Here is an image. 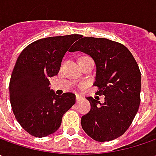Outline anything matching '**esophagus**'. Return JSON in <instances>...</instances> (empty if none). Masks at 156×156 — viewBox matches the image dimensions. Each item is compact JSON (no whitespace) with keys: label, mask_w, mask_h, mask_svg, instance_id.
Instances as JSON below:
<instances>
[{"label":"esophagus","mask_w":156,"mask_h":156,"mask_svg":"<svg viewBox=\"0 0 156 156\" xmlns=\"http://www.w3.org/2000/svg\"><path fill=\"white\" fill-rule=\"evenodd\" d=\"M81 98H82V97H81V96H79V95H76V101H79Z\"/></svg>","instance_id":"34e87169"}]
</instances>
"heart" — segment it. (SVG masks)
Segmentation results:
<instances>
[{"instance_id": "obj_1", "label": "heart", "mask_w": 156, "mask_h": 156, "mask_svg": "<svg viewBox=\"0 0 156 156\" xmlns=\"http://www.w3.org/2000/svg\"><path fill=\"white\" fill-rule=\"evenodd\" d=\"M89 58V57H83V58ZM80 58V59H81ZM80 87H83V84H80Z\"/></svg>"}]
</instances>
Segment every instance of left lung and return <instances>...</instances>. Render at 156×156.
I'll return each instance as SVG.
<instances>
[{
    "instance_id": "obj_1",
    "label": "left lung",
    "mask_w": 156,
    "mask_h": 156,
    "mask_svg": "<svg viewBox=\"0 0 156 156\" xmlns=\"http://www.w3.org/2000/svg\"><path fill=\"white\" fill-rule=\"evenodd\" d=\"M87 53L96 63V81L99 98H86L90 110L81 118L89 136L98 142H109L121 136L136 115L141 97V72L126 46L105 38H79L71 51ZM98 98V97H97Z\"/></svg>"
}]
</instances>
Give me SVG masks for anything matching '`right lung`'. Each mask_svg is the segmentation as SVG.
I'll return each instance as SVG.
<instances>
[{
  "label": "right lung",
  "instance_id": "add662e5",
  "mask_svg": "<svg viewBox=\"0 0 156 156\" xmlns=\"http://www.w3.org/2000/svg\"><path fill=\"white\" fill-rule=\"evenodd\" d=\"M81 35L41 39L27 46L15 63L9 82L10 103L20 126L31 136L44 137L58 130L64 114L76 97L72 92L57 96L49 78L58 73L65 53Z\"/></svg>",
  "mask_w": 156,
  "mask_h": 156
}]
</instances>
